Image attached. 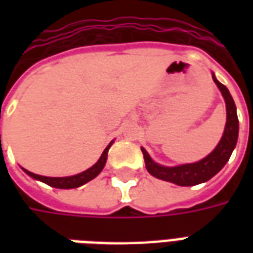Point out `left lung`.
<instances>
[{"label": "left lung", "instance_id": "8db88e82", "mask_svg": "<svg viewBox=\"0 0 253 253\" xmlns=\"http://www.w3.org/2000/svg\"><path fill=\"white\" fill-rule=\"evenodd\" d=\"M212 81L217 84V86L225 99V103H226V126H225V131H223V135L217 145V148L214 149L207 157L198 163L179 165V167L159 165L150 159L148 152L142 148L141 150L143 153L146 169L152 176L161 179V180L175 183L177 186H196L199 183L210 180L212 176L217 175L228 163L230 154L237 143L239 119H237L236 105H234L232 96L229 93L228 88L223 84L219 83L214 74H212Z\"/></svg>", "mask_w": 253, "mask_h": 253}]
</instances>
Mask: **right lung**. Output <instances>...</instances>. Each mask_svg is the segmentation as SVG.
Returning <instances> with one entry per match:
<instances>
[{
	"label": "right lung",
	"instance_id": "obj_1",
	"mask_svg": "<svg viewBox=\"0 0 253 253\" xmlns=\"http://www.w3.org/2000/svg\"><path fill=\"white\" fill-rule=\"evenodd\" d=\"M111 143L104 149L101 157H100L99 161H97L93 167H90L89 169L84 170V172L78 173V175L67 176V177H47V176H41L36 175V173H32V172H30V170L27 169H24V172L27 175H30L31 177L36 179V180L43 181V183H46V184H48V186L51 187H55V188H77V187L83 186L85 183H88V181H90L92 179H94V177L103 170V168H104L105 165V161H107V156H108V149L111 148Z\"/></svg>",
	"mask_w": 253,
	"mask_h": 253
}]
</instances>
